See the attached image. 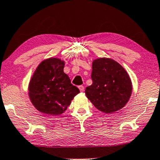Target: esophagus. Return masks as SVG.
Returning a JSON list of instances; mask_svg holds the SVG:
<instances>
[{
	"label": "esophagus",
	"instance_id": "1",
	"mask_svg": "<svg viewBox=\"0 0 160 160\" xmlns=\"http://www.w3.org/2000/svg\"><path fill=\"white\" fill-rule=\"evenodd\" d=\"M78 88H79V89H80V91H84V87L82 86H80L78 87Z\"/></svg>",
	"mask_w": 160,
	"mask_h": 160
}]
</instances>
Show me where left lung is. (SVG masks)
<instances>
[{"mask_svg": "<svg viewBox=\"0 0 160 160\" xmlns=\"http://www.w3.org/2000/svg\"><path fill=\"white\" fill-rule=\"evenodd\" d=\"M93 83L86 95L96 108L109 114L121 110L130 99L132 83L120 63L109 58H98L92 62Z\"/></svg>", "mask_w": 160, "mask_h": 160, "instance_id": "1", "label": "left lung"}]
</instances>
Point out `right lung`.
I'll list each match as a JSON object with an SVG mask.
<instances>
[{"label": "right lung", "instance_id": "obj_1", "mask_svg": "<svg viewBox=\"0 0 160 160\" xmlns=\"http://www.w3.org/2000/svg\"><path fill=\"white\" fill-rule=\"evenodd\" d=\"M64 66V61L49 58L34 71L28 84V96L38 111L48 116L61 115L80 93L63 72Z\"/></svg>", "mask_w": 160, "mask_h": 160}]
</instances>
